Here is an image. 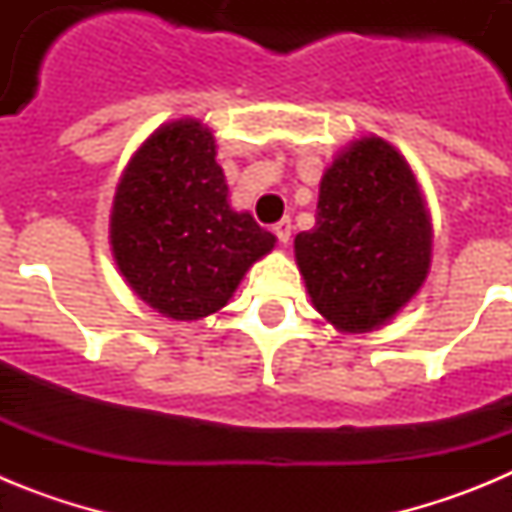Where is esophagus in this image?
I'll use <instances>...</instances> for the list:
<instances>
[{"mask_svg": "<svg viewBox=\"0 0 512 512\" xmlns=\"http://www.w3.org/2000/svg\"><path fill=\"white\" fill-rule=\"evenodd\" d=\"M274 235H277L282 243H289V238H292V220H289V217H282V220L274 225Z\"/></svg>", "mask_w": 512, "mask_h": 512, "instance_id": "34e87169", "label": "esophagus"}]
</instances>
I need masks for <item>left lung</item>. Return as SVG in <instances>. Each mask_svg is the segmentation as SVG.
<instances>
[{"mask_svg": "<svg viewBox=\"0 0 512 512\" xmlns=\"http://www.w3.org/2000/svg\"><path fill=\"white\" fill-rule=\"evenodd\" d=\"M431 238L410 164L369 135L325 169L315 228L295 238V259L315 310L343 333H366L395 318L423 287Z\"/></svg>", "mask_w": 512, "mask_h": 512, "instance_id": "8db88e82", "label": "left lung"}]
</instances>
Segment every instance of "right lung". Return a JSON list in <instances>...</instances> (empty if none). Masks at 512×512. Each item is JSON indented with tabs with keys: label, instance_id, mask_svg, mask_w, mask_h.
I'll return each instance as SVG.
<instances>
[{
	"label": "right lung",
	"instance_id": "right-lung-1",
	"mask_svg": "<svg viewBox=\"0 0 512 512\" xmlns=\"http://www.w3.org/2000/svg\"><path fill=\"white\" fill-rule=\"evenodd\" d=\"M117 269L135 295L174 320L228 305L277 238L228 205L215 138L200 120L166 122L133 153L110 217Z\"/></svg>",
	"mask_w": 512,
	"mask_h": 512
}]
</instances>
